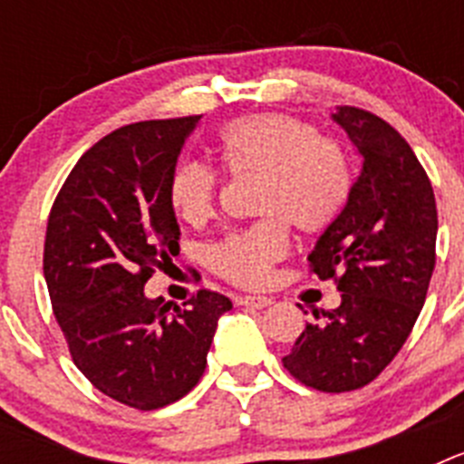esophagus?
Returning a JSON list of instances; mask_svg holds the SVG:
<instances>
[{"instance_id": "1", "label": "esophagus", "mask_w": 464, "mask_h": 464, "mask_svg": "<svg viewBox=\"0 0 464 464\" xmlns=\"http://www.w3.org/2000/svg\"><path fill=\"white\" fill-rule=\"evenodd\" d=\"M272 297H265V295H246V297H239L241 306H248V309H265V306L272 304Z\"/></svg>"}]
</instances>
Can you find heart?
Listing matches in <instances>:
<instances>
[{
  "mask_svg": "<svg viewBox=\"0 0 464 464\" xmlns=\"http://www.w3.org/2000/svg\"><path fill=\"white\" fill-rule=\"evenodd\" d=\"M220 158L229 174H260V223L213 246V269L239 285H260L288 251V227L314 235L334 223L351 192L342 146L323 139L311 122L285 113H260L229 122L220 132ZM218 179L202 162H186L171 179V204L188 223L211 216Z\"/></svg>",
  "mask_w": 464,
  "mask_h": 464,
  "instance_id": "1",
  "label": "heart"
}]
</instances>
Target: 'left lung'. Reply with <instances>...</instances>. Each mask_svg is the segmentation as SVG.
Listing matches in <instances>:
<instances>
[{
  "label": "left lung",
  "mask_w": 464,
  "mask_h": 464,
  "mask_svg": "<svg viewBox=\"0 0 464 464\" xmlns=\"http://www.w3.org/2000/svg\"><path fill=\"white\" fill-rule=\"evenodd\" d=\"M332 121L362 158L334 223L309 253L318 278L342 274L337 309H315L285 370L323 392L358 391L391 364L425 304L434 269L437 204L411 146L385 121L339 106Z\"/></svg>",
  "instance_id": "obj_1"
}]
</instances>
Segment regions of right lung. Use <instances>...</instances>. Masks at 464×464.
<instances>
[{"mask_svg":"<svg viewBox=\"0 0 464 464\" xmlns=\"http://www.w3.org/2000/svg\"><path fill=\"white\" fill-rule=\"evenodd\" d=\"M202 116L125 125L76 162L53 204L44 278L73 364L104 395L150 411L181 400L207 367L225 295L186 309L143 285L179 251L171 179Z\"/></svg>","mask_w":464,"mask_h":464,"instance_id":"right-lung-1","label":"right lung"}]
</instances>
